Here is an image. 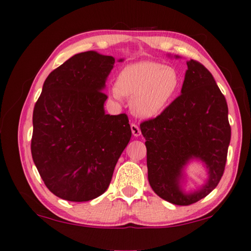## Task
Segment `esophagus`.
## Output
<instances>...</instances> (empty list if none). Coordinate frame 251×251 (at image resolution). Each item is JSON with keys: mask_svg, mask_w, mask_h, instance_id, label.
Masks as SVG:
<instances>
[{"mask_svg": "<svg viewBox=\"0 0 251 251\" xmlns=\"http://www.w3.org/2000/svg\"><path fill=\"white\" fill-rule=\"evenodd\" d=\"M130 128H131V131H132V134H133L134 137H139L140 136L141 130H140V127L137 124H131Z\"/></svg>", "mask_w": 251, "mask_h": 251, "instance_id": "34e87169", "label": "esophagus"}]
</instances>
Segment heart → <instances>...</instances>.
<instances>
[{
    "instance_id": "1",
    "label": "heart",
    "mask_w": 251,
    "mask_h": 251,
    "mask_svg": "<svg viewBox=\"0 0 251 251\" xmlns=\"http://www.w3.org/2000/svg\"><path fill=\"white\" fill-rule=\"evenodd\" d=\"M180 87V75L170 66L156 61H139L121 71L117 86L110 90L113 99L131 98L132 112L141 118L161 113L175 98Z\"/></svg>"
}]
</instances>
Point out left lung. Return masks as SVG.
<instances>
[{
	"instance_id": "8db88e82",
	"label": "left lung",
	"mask_w": 251,
	"mask_h": 251,
	"mask_svg": "<svg viewBox=\"0 0 251 251\" xmlns=\"http://www.w3.org/2000/svg\"><path fill=\"white\" fill-rule=\"evenodd\" d=\"M187 66L181 94L157 118L140 125L146 140L151 187L178 205L197 202L216 188L231 138L227 101L213 76L196 60L187 61ZM193 158L206 164L209 178L201 189L184 193L180 180L184 166Z\"/></svg>"
}]
</instances>
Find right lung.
Instances as JSON below:
<instances>
[{
  "instance_id": "1",
  "label": "right lung",
  "mask_w": 251,
  "mask_h": 251,
  "mask_svg": "<svg viewBox=\"0 0 251 251\" xmlns=\"http://www.w3.org/2000/svg\"><path fill=\"white\" fill-rule=\"evenodd\" d=\"M114 62L94 50L74 55L50 73L35 105L31 156L47 188L66 201L101 195L131 138L127 115L104 110Z\"/></svg>"
}]
</instances>
